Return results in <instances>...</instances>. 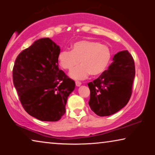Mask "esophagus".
Returning a JSON list of instances; mask_svg holds the SVG:
<instances>
[{
  "label": "esophagus",
  "mask_w": 155,
  "mask_h": 155,
  "mask_svg": "<svg viewBox=\"0 0 155 155\" xmlns=\"http://www.w3.org/2000/svg\"><path fill=\"white\" fill-rule=\"evenodd\" d=\"M81 82H79V81H76L75 82V84H76V86H77V87H79V86H80V85H81Z\"/></svg>",
  "instance_id": "esophagus-1"
}]
</instances>
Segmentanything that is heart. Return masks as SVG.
Here are the masks:
<instances>
[{
  "label": "heart",
  "instance_id": "heart-1",
  "mask_svg": "<svg viewBox=\"0 0 155 155\" xmlns=\"http://www.w3.org/2000/svg\"><path fill=\"white\" fill-rule=\"evenodd\" d=\"M111 59V52L107 46L90 40L74 42L72 50H62L58 56L59 65L64 70L73 69L80 61L81 65L70 73V76L76 80L84 79L90 74L100 75L107 70Z\"/></svg>",
  "mask_w": 155,
  "mask_h": 155
}]
</instances>
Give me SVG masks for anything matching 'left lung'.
I'll list each match as a JSON object with an SVG mask.
<instances>
[{
  "label": "left lung",
  "mask_w": 155,
  "mask_h": 155,
  "mask_svg": "<svg viewBox=\"0 0 155 155\" xmlns=\"http://www.w3.org/2000/svg\"><path fill=\"white\" fill-rule=\"evenodd\" d=\"M135 75L132 55L127 50L117 53L109 68L87 84L90 90L89 105L92 111L99 116H107L124 107L132 94Z\"/></svg>",
  "instance_id": "left-lung-1"
}]
</instances>
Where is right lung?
Instances as JSON below:
<instances>
[{
    "label": "right lung",
    "instance_id": "add662e5",
    "mask_svg": "<svg viewBox=\"0 0 155 155\" xmlns=\"http://www.w3.org/2000/svg\"><path fill=\"white\" fill-rule=\"evenodd\" d=\"M60 47L49 38L37 40L17 57L12 80L22 107L42 121H57L65 113L75 83L58 68Z\"/></svg>",
    "mask_w": 155,
    "mask_h": 155
}]
</instances>
